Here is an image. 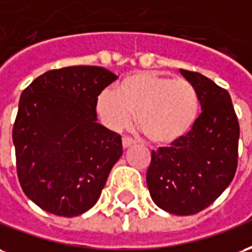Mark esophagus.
Here are the masks:
<instances>
[{"instance_id":"34e87169","label":"esophagus","mask_w":252,"mask_h":252,"mask_svg":"<svg viewBox=\"0 0 252 252\" xmlns=\"http://www.w3.org/2000/svg\"><path fill=\"white\" fill-rule=\"evenodd\" d=\"M133 145H134L133 139L127 138V137H124V138H122V146H124V149H128L130 146H133Z\"/></svg>"}]
</instances>
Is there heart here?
<instances>
[{
  "label": "heart",
  "instance_id": "obj_1",
  "mask_svg": "<svg viewBox=\"0 0 252 252\" xmlns=\"http://www.w3.org/2000/svg\"><path fill=\"white\" fill-rule=\"evenodd\" d=\"M199 110V96L188 80L156 71L130 75L118 84L115 93L102 94L96 103L98 115L108 128L124 130L135 114L137 127L159 146L185 138L197 121Z\"/></svg>",
  "mask_w": 252,
  "mask_h": 252
}]
</instances>
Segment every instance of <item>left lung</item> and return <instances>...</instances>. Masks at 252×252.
<instances>
[{
  "instance_id": "left-lung-1",
  "label": "left lung",
  "mask_w": 252,
  "mask_h": 252,
  "mask_svg": "<svg viewBox=\"0 0 252 252\" xmlns=\"http://www.w3.org/2000/svg\"><path fill=\"white\" fill-rule=\"evenodd\" d=\"M180 72L196 90L201 114L185 138L152 153L146 184L157 207L188 216L209 207L231 184L239 124L225 90L199 72Z\"/></svg>"
}]
</instances>
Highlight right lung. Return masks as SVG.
Wrapping results in <instances>:
<instances>
[{
    "label": "right lung",
    "instance_id": "obj_1",
    "mask_svg": "<svg viewBox=\"0 0 252 252\" xmlns=\"http://www.w3.org/2000/svg\"><path fill=\"white\" fill-rule=\"evenodd\" d=\"M115 75L95 65L52 69L21 94L13 127L24 193L49 214L72 218L96 204L121 135L96 121L98 95Z\"/></svg>",
    "mask_w": 252,
    "mask_h": 252
}]
</instances>
